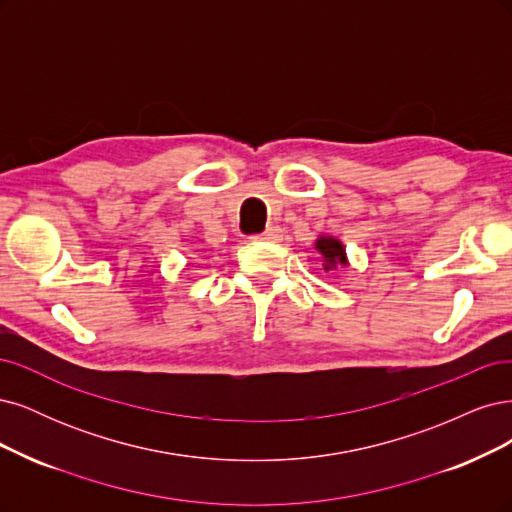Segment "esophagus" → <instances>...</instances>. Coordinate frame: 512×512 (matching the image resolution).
<instances>
[{
	"mask_svg": "<svg viewBox=\"0 0 512 512\" xmlns=\"http://www.w3.org/2000/svg\"><path fill=\"white\" fill-rule=\"evenodd\" d=\"M257 238L266 240V242H278L280 238H283V234H280V229H278V227H268L266 232H263V234H261V236H257Z\"/></svg>",
	"mask_w": 512,
	"mask_h": 512,
	"instance_id": "obj_1",
	"label": "esophagus"
}]
</instances>
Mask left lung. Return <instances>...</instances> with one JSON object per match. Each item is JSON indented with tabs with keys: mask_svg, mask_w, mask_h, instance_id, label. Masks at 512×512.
I'll list each match as a JSON object with an SVG mask.
<instances>
[{
	"mask_svg": "<svg viewBox=\"0 0 512 512\" xmlns=\"http://www.w3.org/2000/svg\"><path fill=\"white\" fill-rule=\"evenodd\" d=\"M315 249L323 259V272H334L349 266L346 259V246L334 236H319L315 240Z\"/></svg>",
	"mask_w": 512,
	"mask_h": 512,
	"instance_id": "1",
	"label": "left lung"
}]
</instances>
